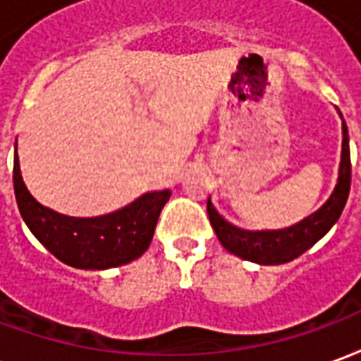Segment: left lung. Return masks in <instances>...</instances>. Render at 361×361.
Wrapping results in <instances>:
<instances>
[{"instance_id":"obj_1","label":"left lung","mask_w":361,"mask_h":361,"mask_svg":"<svg viewBox=\"0 0 361 361\" xmlns=\"http://www.w3.org/2000/svg\"><path fill=\"white\" fill-rule=\"evenodd\" d=\"M350 181H352V164H350L348 129L342 121V160L338 183L331 199L315 214L286 230L245 232L220 219L212 209L211 201L207 203V212L220 243L226 247V251L259 265H282L288 261H294L310 250L311 245H315L333 228L334 222L341 219L342 209L348 201Z\"/></svg>"}]
</instances>
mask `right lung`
Here are the masks:
<instances>
[{"mask_svg": "<svg viewBox=\"0 0 361 361\" xmlns=\"http://www.w3.org/2000/svg\"><path fill=\"white\" fill-rule=\"evenodd\" d=\"M13 185L20 216L30 232L61 263L75 269L102 271L139 259L152 242L160 211L170 191H154L126 209L96 219H73L46 209L28 193L15 154Z\"/></svg>", "mask_w": 361, "mask_h": 361, "instance_id": "1", "label": "right lung"}]
</instances>
